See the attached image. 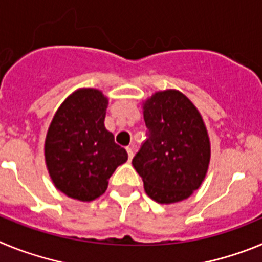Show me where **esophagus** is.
<instances>
[{
	"label": "esophagus",
	"instance_id": "1",
	"mask_svg": "<svg viewBox=\"0 0 262 262\" xmlns=\"http://www.w3.org/2000/svg\"><path fill=\"white\" fill-rule=\"evenodd\" d=\"M126 151H127V154H128V161H131V160H133V157H134L133 147H127Z\"/></svg>",
	"mask_w": 262,
	"mask_h": 262
}]
</instances>
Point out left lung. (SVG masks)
<instances>
[{
    "label": "left lung",
    "instance_id": "obj_1",
    "mask_svg": "<svg viewBox=\"0 0 262 262\" xmlns=\"http://www.w3.org/2000/svg\"><path fill=\"white\" fill-rule=\"evenodd\" d=\"M148 139L133 165L149 198L181 202L200 189L209 169L211 145L198 108L174 89L156 92L143 102Z\"/></svg>",
    "mask_w": 262,
    "mask_h": 262
}]
</instances>
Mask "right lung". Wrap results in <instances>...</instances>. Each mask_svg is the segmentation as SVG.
Here are the masks:
<instances>
[{
  "instance_id": "right-lung-1",
  "label": "right lung",
  "mask_w": 262,
  "mask_h": 262,
  "mask_svg": "<svg viewBox=\"0 0 262 262\" xmlns=\"http://www.w3.org/2000/svg\"><path fill=\"white\" fill-rule=\"evenodd\" d=\"M107 105L101 90L77 89L57 108L46 136V165L53 185L81 202L102 195L108 178L128 159L105 127Z\"/></svg>"
}]
</instances>
